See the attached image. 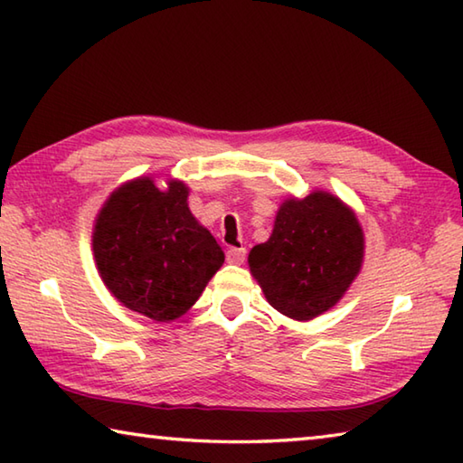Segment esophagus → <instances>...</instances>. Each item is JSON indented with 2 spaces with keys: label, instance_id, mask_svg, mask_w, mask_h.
<instances>
[{
  "label": "esophagus",
  "instance_id": "obj_1",
  "mask_svg": "<svg viewBox=\"0 0 463 463\" xmlns=\"http://www.w3.org/2000/svg\"><path fill=\"white\" fill-rule=\"evenodd\" d=\"M244 259H247V249H229L226 250V260L231 265H242Z\"/></svg>",
  "mask_w": 463,
  "mask_h": 463
}]
</instances>
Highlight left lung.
<instances>
[{
  "mask_svg": "<svg viewBox=\"0 0 463 463\" xmlns=\"http://www.w3.org/2000/svg\"><path fill=\"white\" fill-rule=\"evenodd\" d=\"M364 257L355 211L327 190H313L280 203L269 241L249 252V269L270 307L311 321L349 291Z\"/></svg>",
  "mask_w": 463,
  "mask_h": 463,
  "instance_id": "1",
  "label": "left lung"
}]
</instances>
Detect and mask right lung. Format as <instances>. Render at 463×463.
I'll return each mask as SVG.
<instances>
[{
	"label": "right lung",
	"instance_id": "obj_1",
	"mask_svg": "<svg viewBox=\"0 0 463 463\" xmlns=\"http://www.w3.org/2000/svg\"><path fill=\"white\" fill-rule=\"evenodd\" d=\"M190 188L152 176L118 186L99 208L92 250L99 279L126 309L168 323L183 317L222 267L224 252L188 208Z\"/></svg>",
	"mask_w": 463,
	"mask_h": 463
}]
</instances>
